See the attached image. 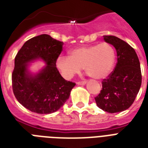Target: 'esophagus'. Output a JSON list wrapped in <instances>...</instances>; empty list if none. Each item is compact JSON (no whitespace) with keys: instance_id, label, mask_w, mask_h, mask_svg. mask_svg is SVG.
<instances>
[{"instance_id":"34e87169","label":"esophagus","mask_w":148,"mask_h":148,"mask_svg":"<svg viewBox=\"0 0 148 148\" xmlns=\"http://www.w3.org/2000/svg\"><path fill=\"white\" fill-rule=\"evenodd\" d=\"M77 84H78V85H84L86 84V81H77Z\"/></svg>"}]
</instances>
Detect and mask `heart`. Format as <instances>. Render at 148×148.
<instances>
[{"instance_id":"b5f03b06","label":"heart","mask_w":148,"mask_h":148,"mask_svg":"<svg viewBox=\"0 0 148 148\" xmlns=\"http://www.w3.org/2000/svg\"><path fill=\"white\" fill-rule=\"evenodd\" d=\"M69 56H60L57 67L65 79L70 80L84 67L90 77L102 79L109 75L115 63V51L108 43L79 47L70 51Z\"/></svg>"}]
</instances>
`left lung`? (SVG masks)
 I'll use <instances>...</instances> for the list:
<instances>
[{
	"label": "left lung",
	"instance_id": "8db88e82",
	"mask_svg": "<svg viewBox=\"0 0 148 148\" xmlns=\"http://www.w3.org/2000/svg\"><path fill=\"white\" fill-rule=\"evenodd\" d=\"M103 37L115 47L117 62L114 71L103 79L100 94L95 98L101 109L114 114L132 105L140 90L142 76L140 61L133 47L115 36Z\"/></svg>",
	"mask_w": 148,
	"mask_h": 148
}]
</instances>
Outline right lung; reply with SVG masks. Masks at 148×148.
Here are the masks:
<instances>
[{"label": "right lung", "instance_id": "obj_1", "mask_svg": "<svg viewBox=\"0 0 148 148\" xmlns=\"http://www.w3.org/2000/svg\"><path fill=\"white\" fill-rule=\"evenodd\" d=\"M64 43L47 34L27 40L17 52L12 73V88L21 104L32 112L51 114L60 109L69 98L76 84L66 81L56 67ZM41 58L46 67L35 76L27 72V63Z\"/></svg>", "mask_w": 148, "mask_h": 148}]
</instances>
